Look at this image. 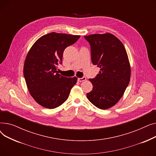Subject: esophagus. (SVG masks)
Wrapping results in <instances>:
<instances>
[{"mask_svg":"<svg viewBox=\"0 0 156 156\" xmlns=\"http://www.w3.org/2000/svg\"><path fill=\"white\" fill-rule=\"evenodd\" d=\"M86 80V77H83V78H78V81H80V82H82V81Z\"/></svg>","mask_w":156,"mask_h":156,"instance_id":"34e87169","label":"esophagus"}]
</instances>
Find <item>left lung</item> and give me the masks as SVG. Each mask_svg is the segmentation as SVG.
I'll return each instance as SVG.
<instances>
[{"mask_svg": "<svg viewBox=\"0 0 156 156\" xmlns=\"http://www.w3.org/2000/svg\"><path fill=\"white\" fill-rule=\"evenodd\" d=\"M85 38L90 45L92 64L100 68L95 78L89 79L93 88L87 97L97 108L107 109L118 102L129 84L128 57L123 44L109 33L90 35Z\"/></svg>", "mask_w": 156, "mask_h": 156, "instance_id": "8db88e82", "label": "left lung"}]
</instances>
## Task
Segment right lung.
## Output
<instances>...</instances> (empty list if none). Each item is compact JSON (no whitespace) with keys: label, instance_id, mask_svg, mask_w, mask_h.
Listing matches in <instances>:
<instances>
[{"label":"right lung","instance_id":"obj_1","mask_svg":"<svg viewBox=\"0 0 156 156\" xmlns=\"http://www.w3.org/2000/svg\"><path fill=\"white\" fill-rule=\"evenodd\" d=\"M80 35L52 32L39 38L32 45L24 61L23 75L30 95L48 109L59 107L68 99L77 78L57 73L64 49L75 44Z\"/></svg>","mask_w":156,"mask_h":156}]
</instances>
